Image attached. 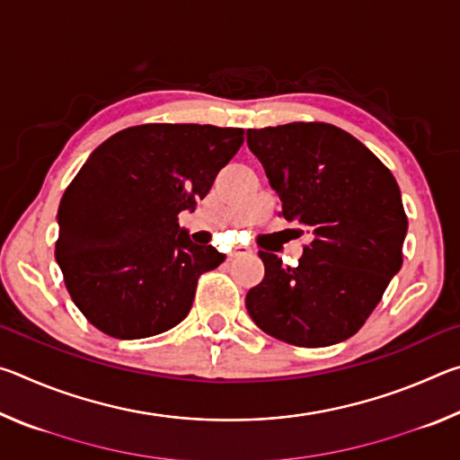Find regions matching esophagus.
<instances>
[{"label": "esophagus", "instance_id": "34e87169", "mask_svg": "<svg viewBox=\"0 0 460 460\" xmlns=\"http://www.w3.org/2000/svg\"><path fill=\"white\" fill-rule=\"evenodd\" d=\"M247 253H252V247H245V245H235L231 252L233 258H239V255H247Z\"/></svg>", "mask_w": 460, "mask_h": 460}]
</instances>
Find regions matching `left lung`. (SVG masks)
I'll list each match as a JSON object with an SVG mask.
<instances>
[{
	"label": "left lung",
	"mask_w": 460,
	"mask_h": 460,
	"mask_svg": "<svg viewBox=\"0 0 460 460\" xmlns=\"http://www.w3.org/2000/svg\"><path fill=\"white\" fill-rule=\"evenodd\" d=\"M247 146L282 215L310 235L296 268L260 252L266 276L245 296L249 316L290 345L347 341L402 268L408 219L398 182L359 139L329 123L247 129Z\"/></svg>",
	"instance_id": "8db88e82"
}]
</instances>
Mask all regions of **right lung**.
<instances>
[{
	"label": "right lung",
	"mask_w": 460,
	"mask_h": 460,
	"mask_svg": "<svg viewBox=\"0 0 460 460\" xmlns=\"http://www.w3.org/2000/svg\"><path fill=\"white\" fill-rule=\"evenodd\" d=\"M243 144L241 128L147 123L105 139L60 200L57 261L81 313L115 339L172 329L225 260L178 225Z\"/></svg>",
	"instance_id": "add662e5"
}]
</instances>
